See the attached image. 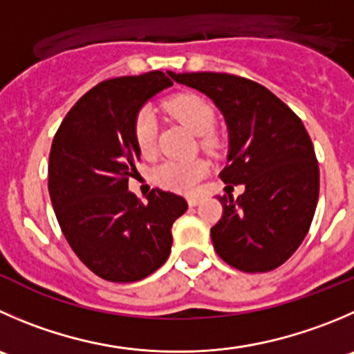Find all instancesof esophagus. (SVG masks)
Masks as SVG:
<instances>
[{
    "label": "esophagus",
    "mask_w": 354,
    "mask_h": 354,
    "mask_svg": "<svg viewBox=\"0 0 354 354\" xmlns=\"http://www.w3.org/2000/svg\"><path fill=\"white\" fill-rule=\"evenodd\" d=\"M201 201H202L201 197H197V195H192V197H188V205H190V207H195V205L201 204Z\"/></svg>",
    "instance_id": "1"
}]
</instances>
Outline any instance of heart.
<instances>
[{"instance_id":"b5f03b06","label":"heart","mask_w":354,"mask_h":354,"mask_svg":"<svg viewBox=\"0 0 354 354\" xmlns=\"http://www.w3.org/2000/svg\"><path fill=\"white\" fill-rule=\"evenodd\" d=\"M166 109L173 118H176L188 131L203 136L202 143L211 145L209 133L216 122V112L204 97L195 93H183L171 98ZM157 124L150 109H143L136 115L135 140L142 156H150L156 150ZM209 164L202 159L192 160H164L153 169V180L157 185L174 192H192L198 181L207 174Z\"/></svg>"}]
</instances>
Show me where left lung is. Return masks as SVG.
<instances>
[{
    "label": "left lung",
    "instance_id": "left-lung-1",
    "mask_svg": "<svg viewBox=\"0 0 354 354\" xmlns=\"http://www.w3.org/2000/svg\"><path fill=\"white\" fill-rule=\"evenodd\" d=\"M211 98L225 118V183L245 187L219 197L223 216L211 228L216 252L247 273L272 272L306 236L320 192L313 143L301 119L264 86L218 72L174 74Z\"/></svg>",
    "mask_w": 354,
    "mask_h": 354
}]
</instances>
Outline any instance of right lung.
<instances>
[{"label":"right lung","mask_w":354,"mask_h":354,"mask_svg":"<svg viewBox=\"0 0 354 354\" xmlns=\"http://www.w3.org/2000/svg\"><path fill=\"white\" fill-rule=\"evenodd\" d=\"M169 86L160 71L100 82L68 111L51 143L48 190L58 225L79 259L109 282H136L159 270L173 223L188 209L171 192L156 188L142 202L128 190L140 160L136 115Z\"/></svg>","instance_id":"1"}]
</instances>
